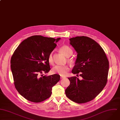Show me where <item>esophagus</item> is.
Segmentation results:
<instances>
[{
  "instance_id": "obj_1",
  "label": "esophagus",
  "mask_w": 120,
  "mask_h": 120,
  "mask_svg": "<svg viewBox=\"0 0 120 120\" xmlns=\"http://www.w3.org/2000/svg\"><path fill=\"white\" fill-rule=\"evenodd\" d=\"M65 78V77H64V76H60V79H62V78Z\"/></svg>"
}]
</instances>
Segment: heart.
Instances as JSON below:
<instances>
[{
    "label": "heart",
    "instance_id": "heart-1",
    "mask_svg": "<svg viewBox=\"0 0 120 120\" xmlns=\"http://www.w3.org/2000/svg\"><path fill=\"white\" fill-rule=\"evenodd\" d=\"M60 50L61 52L64 54V55L67 57H70L72 54V50L71 48L67 45H63L60 49ZM49 62L50 64H53L54 63L52 53H51L48 58ZM69 61L71 63L73 62V60H70ZM70 68L69 66H61V65H56L52 69V71L54 73H58V74L64 76L69 71Z\"/></svg>",
    "mask_w": 120,
    "mask_h": 120
}]
</instances>
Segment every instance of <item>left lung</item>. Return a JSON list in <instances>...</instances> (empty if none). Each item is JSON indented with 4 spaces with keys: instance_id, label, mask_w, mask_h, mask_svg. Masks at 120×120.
<instances>
[{
    "instance_id": "obj_1",
    "label": "left lung",
    "mask_w": 120,
    "mask_h": 120,
    "mask_svg": "<svg viewBox=\"0 0 120 120\" xmlns=\"http://www.w3.org/2000/svg\"><path fill=\"white\" fill-rule=\"evenodd\" d=\"M77 53L73 74L82 77L68 78L70 84L65 90L66 96L77 103H84L96 98L105 86L109 62L101 46L88 37L76 36L69 39Z\"/></svg>"
}]
</instances>
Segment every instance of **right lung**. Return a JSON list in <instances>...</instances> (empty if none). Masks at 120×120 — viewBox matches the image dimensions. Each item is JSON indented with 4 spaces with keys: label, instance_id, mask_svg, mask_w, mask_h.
Here are the masks:
<instances>
[{
    "label": "right lung",
    "instance_id": "1",
    "mask_svg": "<svg viewBox=\"0 0 120 120\" xmlns=\"http://www.w3.org/2000/svg\"><path fill=\"white\" fill-rule=\"evenodd\" d=\"M60 38L32 36L23 40L13 53L11 67L16 89L27 100L38 103L50 97L60 75H44L50 70L49 55Z\"/></svg>",
    "mask_w": 120,
    "mask_h": 120
}]
</instances>
